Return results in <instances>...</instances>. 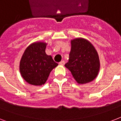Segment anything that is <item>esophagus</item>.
<instances>
[{"mask_svg":"<svg viewBox=\"0 0 121 121\" xmlns=\"http://www.w3.org/2000/svg\"><path fill=\"white\" fill-rule=\"evenodd\" d=\"M59 64L60 65H61V66H63L65 65V61L63 60L61 61H60V62L59 63Z\"/></svg>","mask_w":121,"mask_h":121,"instance_id":"1","label":"esophagus"}]
</instances>
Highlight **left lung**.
Masks as SVG:
<instances>
[{
    "instance_id": "left-lung-1",
    "label": "left lung",
    "mask_w": 121,
    "mask_h": 121,
    "mask_svg": "<svg viewBox=\"0 0 121 121\" xmlns=\"http://www.w3.org/2000/svg\"><path fill=\"white\" fill-rule=\"evenodd\" d=\"M79 84L95 80L100 70L99 55L93 44L83 38L71 40V51L68 62L65 65Z\"/></svg>"
}]
</instances>
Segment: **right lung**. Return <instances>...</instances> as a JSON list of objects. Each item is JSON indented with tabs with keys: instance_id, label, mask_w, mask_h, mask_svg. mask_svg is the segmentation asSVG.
Wrapping results in <instances>:
<instances>
[{
	"instance_id": "right-lung-1",
	"label": "right lung",
	"mask_w": 121,
	"mask_h": 121,
	"mask_svg": "<svg viewBox=\"0 0 121 121\" xmlns=\"http://www.w3.org/2000/svg\"><path fill=\"white\" fill-rule=\"evenodd\" d=\"M47 43L38 41L26 48L19 63L20 73L29 84L41 86L46 83L50 72L58 64L45 52Z\"/></svg>"
}]
</instances>
